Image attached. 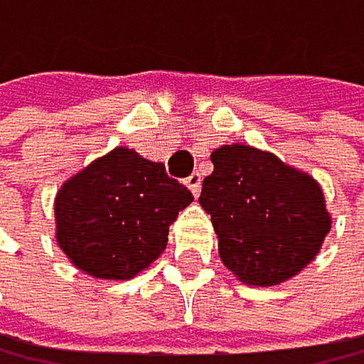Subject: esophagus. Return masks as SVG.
<instances>
[{
	"mask_svg": "<svg viewBox=\"0 0 364 364\" xmlns=\"http://www.w3.org/2000/svg\"><path fill=\"white\" fill-rule=\"evenodd\" d=\"M186 186H188V191H191L195 198H198L200 188H203V176H200V173H191V176L186 178Z\"/></svg>",
	"mask_w": 364,
	"mask_h": 364,
	"instance_id": "1",
	"label": "esophagus"
}]
</instances>
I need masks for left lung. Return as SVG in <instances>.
<instances>
[{
    "label": "left lung",
    "instance_id": "obj_1",
    "mask_svg": "<svg viewBox=\"0 0 364 364\" xmlns=\"http://www.w3.org/2000/svg\"><path fill=\"white\" fill-rule=\"evenodd\" d=\"M210 159L200 207L212 217L226 269L262 289L303 272L331 231L322 186L252 145H221Z\"/></svg>",
    "mask_w": 364,
    "mask_h": 364
}]
</instances>
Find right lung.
<instances>
[{
    "label": "right lung",
    "mask_w": 364,
    "mask_h": 364,
    "mask_svg": "<svg viewBox=\"0 0 364 364\" xmlns=\"http://www.w3.org/2000/svg\"><path fill=\"white\" fill-rule=\"evenodd\" d=\"M193 203L161 161L114 147L64 181L54 198L61 252L92 279L126 282L169 243V226Z\"/></svg>",
    "instance_id": "right-lung-1"
}]
</instances>
